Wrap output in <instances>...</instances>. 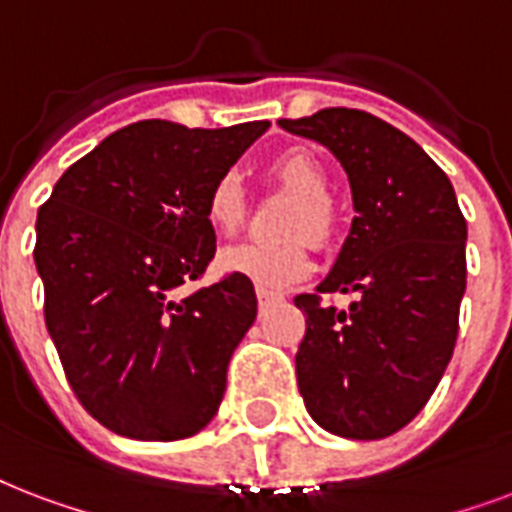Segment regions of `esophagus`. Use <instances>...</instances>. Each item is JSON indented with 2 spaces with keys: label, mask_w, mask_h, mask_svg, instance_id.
I'll return each instance as SVG.
<instances>
[{
  "label": "esophagus",
  "mask_w": 512,
  "mask_h": 512,
  "mask_svg": "<svg viewBox=\"0 0 512 512\" xmlns=\"http://www.w3.org/2000/svg\"><path fill=\"white\" fill-rule=\"evenodd\" d=\"M273 300H279V295H276V292L257 290V303H260V308H265L268 303H273Z\"/></svg>",
  "instance_id": "34e87169"
}]
</instances>
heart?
<instances>
[{
  "mask_svg": "<svg viewBox=\"0 0 512 512\" xmlns=\"http://www.w3.org/2000/svg\"><path fill=\"white\" fill-rule=\"evenodd\" d=\"M271 182L295 195L287 209L282 230L284 241H249L225 249L220 265L244 276L257 290H284L311 273L308 241L317 249H330L341 233V214L330 198V174L317 155L306 147H292L276 155L268 166ZM249 198L241 179L228 171L214 179L206 195V220L220 236H233L247 220Z\"/></svg>",
  "mask_w": 512,
  "mask_h": 512,
  "instance_id": "obj_1",
  "label": "heart"
}]
</instances>
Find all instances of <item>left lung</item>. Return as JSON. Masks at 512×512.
Masks as SVG:
<instances>
[{
  "instance_id": "8db88e82",
  "label": "left lung",
  "mask_w": 512,
  "mask_h": 512,
  "mask_svg": "<svg viewBox=\"0 0 512 512\" xmlns=\"http://www.w3.org/2000/svg\"><path fill=\"white\" fill-rule=\"evenodd\" d=\"M279 126L333 152L357 212L330 276L295 298L300 395L327 432L386 438L427 405L454 354L467 222L443 169L381 117L330 107ZM333 291L358 300L341 312L321 300Z\"/></svg>"
}]
</instances>
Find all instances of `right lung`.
<instances>
[{
    "label": "right lung",
    "instance_id": "1",
    "mask_svg": "<svg viewBox=\"0 0 512 512\" xmlns=\"http://www.w3.org/2000/svg\"><path fill=\"white\" fill-rule=\"evenodd\" d=\"M265 128L139 120L72 163L39 206L45 325L80 405L117 435L190 438L220 408L255 287L225 273L177 290L201 282L217 252L209 187Z\"/></svg>",
    "mask_w": 512,
    "mask_h": 512
}]
</instances>
